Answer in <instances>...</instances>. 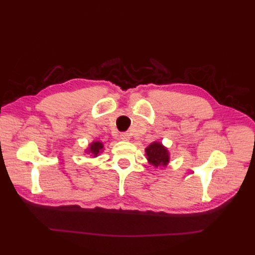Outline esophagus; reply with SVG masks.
Masks as SVG:
<instances>
[{"mask_svg": "<svg viewBox=\"0 0 255 255\" xmlns=\"http://www.w3.org/2000/svg\"><path fill=\"white\" fill-rule=\"evenodd\" d=\"M121 139L124 140V141H128V140L130 139V133H129V132H123L121 134Z\"/></svg>", "mask_w": 255, "mask_h": 255, "instance_id": "esophagus-1", "label": "esophagus"}]
</instances>
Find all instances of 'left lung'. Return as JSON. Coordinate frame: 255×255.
I'll return each mask as SVG.
<instances>
[{"instance_id": "8db88e82", "label": "left lung", "mask_w": 255, "mask_h": 255, "mask_svg": "<svg viewBox=\"0 0 255 255\" xmlns=\"http://www.w3.org/2000/svg\"><path fill=\"white\" fill-rule=\"evenodd\" d=\"M145 155L150 164L153 166H166L170 161V153L163 144L160 142H152L145 149Z\"/></svg>"}]
</instances>
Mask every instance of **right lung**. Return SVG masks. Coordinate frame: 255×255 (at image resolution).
<instances>
[{"label": "right lung", "mask_w": 255, "mask_h": 255, "mask_svg": "<svg viewBox=\"0 0 255 255\" xmlns=\"http://www.w3.org/2000/svg\"><path fill=\"white\" fill-rule=\"evenodd\" d=\"M103 149H104V145H103L102 142L94 141L90 144V147L86 152L91 153V155H93V158H95V156H97L102 152Z\"/></svg>", "instance_id": "obj_1"}]
</instances>
